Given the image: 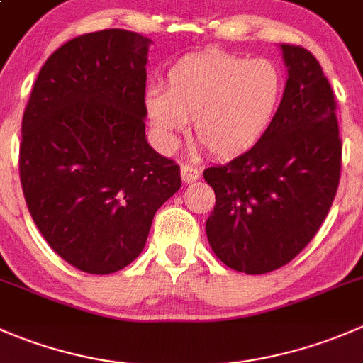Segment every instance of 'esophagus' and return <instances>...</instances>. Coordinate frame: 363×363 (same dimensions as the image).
Wrapping results in <instances>:
<instances>
[{"instance_id":"esophagus-1","label":"esophagus","mask_w":363,"mask_h":363,"mask_svg":"<svg viewBox=\"0 0 363 363\" xmlns=\"http://www.w3.org/2000/svg\"><path fill=\"white\" fill-rule=\"evenodd\" d=\"M181 177L184 182H195L200 177V170L193 164H181Z\"/></svg>"}]
</instances>
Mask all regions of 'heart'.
Wrapping results in <instances>:
<instances>
[{
    "mask_svg": "<svg viewBox=\"0 0 363 363\" xmlns=\"http://www.w3.org/2000/svg\"><path fill=\"white\" fill-rule=\"evenodd\" d=\"M284 74L266 58L203 51L175 62L164 92L149 90L145 110L161 143L174 145L186 122L195 138L216 157L246 152L262 140L279 115Z\"/></svg>",
    "mask_w": 363,
    "mask_h": 363,
    "instance_id": "b5f03b06",
    "label": "heart"
}]
</instances>
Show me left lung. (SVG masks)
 <instances>
[{
  "mask_svg": "<svg viewBox=\"0 0 363 363\" xmlns=\"http://www.w3.org/2000/svg\"><path fill=\"white\" fill-rule=\"evenodd\" d=\"M280 48L289 77L273 125L241 156L203 170L216 195L206 223L211 248L248 275L286 266L312 241L342 167L337 103L321 65L301 45Z\"/></svg>",
  "mask_w": 363,
  "mask_h": 363,
  "instance_id": "obj_1",
  "label": "left lung"
}]
</instances>
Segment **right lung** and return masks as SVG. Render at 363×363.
I'll return each mask as SVG.
<instances>
[{"label":"right lung","mask_w":363,"mask_h":363,"mask_svg":"<svg viewBox=\"0 0 363 363\" xmlns=\"http://www.w3.org/2000/svg\"><path fill=\"white\" fill-rule=\"evenodd\" d=\"M150 38L79 35L38 72L23 115L19 175L48 245L84 273L108 275L142 253L181 168L145 138Z\"/></svg>","instance_id":"obj_1"}]
</instances>
